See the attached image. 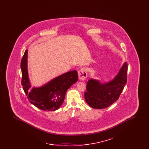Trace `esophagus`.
Returning a JSON list of instances; mask_svg holds the SVG:
<instances>
[{"label": "esophagus", "mask_w": 149, "mask_h": 149, "mask_svg": "<svg viewBox=\"0 0 149 149\" xmlns=\"http://www.w3.org/2000/svg\"><path fill=\"white\" fill-rule=\"evenodd\" d=\"M78 76L80 80H84L87 77V73L84 68L80 69L78 71Z\"/></svg>", "instance_id": "obj_1"}]
</instances>
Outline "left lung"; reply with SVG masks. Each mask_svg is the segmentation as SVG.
Instances as JSON below:
<instances>
[{"instance_id": "obj_1", "label": "left lung", "mask_w": 149, "mask_h": 149, "mask_svg": "<svg viewBox=\"0 0 149 149\" xmlns=\"http://www.w3.org/2000/svg\"><path fill=\"white\" fill-rule=\"evenodd\" d=\"M127 64L122 65L118 74L112 80L102 83L99 80L91 79L84 93L85 102L95 109H103L117 101L127 82Z\"/></svg>"}]
</instances>
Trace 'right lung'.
Segmentation results:
<instances>
[{
    "label": "right lung",
    "instance_id": "right-lung-1",
    "mask_svg": "<svg viewBox=\"0 0 149 149\" xmlns=\"http://www.w3.org/2000/svg\"><path fill=\"white\" fill-rule=\"evenodd\" d=\"M28 50H26L22 59V85L30 103L38 108L49 111L58 109L64 102L68 89L78 81V72L68 71L51 79L42 86L31 89L28 71Z\"/></svg>",
    "mask_w": 149,
    "mask_h": 149
}]
</instances>
